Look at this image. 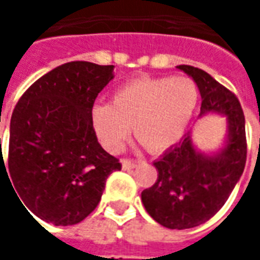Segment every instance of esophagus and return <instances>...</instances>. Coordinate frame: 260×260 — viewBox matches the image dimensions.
<instances>
[{
  "instance_id": "1",
  "label": "esophagus",
  "mask_w": 260,
  "mask_h": 260,
  "mask_svg": "<svg viewBox=\"0 0 260 260\" xmlns=\"http://www.w3.org/2000/svg\"><path fill=\"white\" fill-rule=\"evenodd\" d=\"M121 163H122V169L124 170L135 169L136 166H138V161H135V160H131V158H124Z\"/></svg>"
}]
</instances>
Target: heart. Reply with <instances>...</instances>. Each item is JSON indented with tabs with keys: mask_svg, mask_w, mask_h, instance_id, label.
Returning a JSON list of instances; mask_svg holds the SVG:
<instances>
[{
	"mask_svg": "<svg viewBox=\"0 0 260 260\" xmlns=\"http://www.w3.org/2000/svg\"><path fill=\"white\" fill-rule=\"evenodd\" d=\"M199 97L191 78H141L119 86L111 102L93 108L97 138L110 152L121 149L129 134L149 152H163L184 135Z\"/></svg>",
	"mask_w": 260,
	"mask_h": 260,
	"instance_id": "obj_1",
	"label": "heart"
}]
</instances>
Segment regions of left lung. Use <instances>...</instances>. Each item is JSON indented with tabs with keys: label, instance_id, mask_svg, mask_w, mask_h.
I'll list each match as a JSON object with an SVG mask.
<instances>
[{
	"label": "left lung",
	"instance_id": "obj_1",
	"mask_svg": "<svg viewBox=\"0 0 260 260\" xmlns=\"http://www.w3.org/2000/svg\"><path fill=\"white\" fill-rule=\"evenodd\" d=\"M192 76L202 96L201 115L217 111L229 119V142L217 156L192 146L189 134L154 161L157 181L142 192L146 212L167 229L184 230L206 223L223 207L246 163L245 117L240 100L203 69L180 65Z\"/></svg>",
	"mask_w": 260,
	"mask_h": 260
}]
</instances>
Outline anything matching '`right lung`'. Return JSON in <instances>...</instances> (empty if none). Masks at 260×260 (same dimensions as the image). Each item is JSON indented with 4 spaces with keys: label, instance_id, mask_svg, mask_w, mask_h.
<instances>
[{
    "label": "right lung",
    "instance_id": "1",
    "mask_svg": "<svg viewBox=\"0 0 260 260\" xmlns=\"http://www.w3.org/2000/svg\"><path fill=\"white\" fill-rule=\"evenodd\" d=\"M113 69L67 62L37 79L15 106L8 161L1 152L0 175L1 170L10 175L26 212L47 223L72 225L85 220L102 199L108 175L121 170L118 158L97 141L91 118Z\"/></svg>",
    "mask_w": 260,
    "mask_h": 260
}]
</instances>
